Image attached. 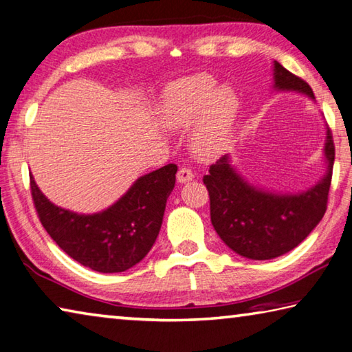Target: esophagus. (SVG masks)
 Wrapping results in <instances>:
<instances>
[{"label":"esophagus","instance_id":"esophagus-1","mask_svg":"<svg viewBox=\"0 0 352 352\" xmlns=\"http://www.w3.org/2000/svg\"><path fill=\"white\" fill-rule=\"evenodd\" d=\"M194 178V172L189 168H180L177 172V180L180 183H186Z\"/></svg>","mask_w":352,"mask_h":352}]
</instances>
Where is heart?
Masks as SVG:
<instances>
[{
    "instance_id": "b5f03b06",
    "label": "heart",
    "mask_w": 352,
    "mask_h": 352,
    "mask_svg": "<svg viewBox=\"0 0 352 352\" xmlns=\"http://www.w3.org/2000/svg\"><path fill=\"white\" fill-rule=\"evenodd\" d=\"M239 110V98L228 85L217 87L210 74H195L177 82L166 94L164 118L175 129H189L199 157L212 158L223 152Z\"/></svg>"
}]
</instances>
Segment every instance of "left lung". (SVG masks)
Returning <instances> with one entry per match:
<instances>
[{
    "mask_svg": "<svg viewBox=\"0 0 352 352\" xmlns=\"http://www.w3.org/2000/svg\"><path fill=\"white\" fill-rule=\"evenodd\" d=\"M275 87L295 90L314 99L306 80L275 62ZM327 172L301 194H272L248 184L223 155L210 166L204 183L210 194L211 222L226 245L243 258L265 261L290 252L311 234L327 208L336 146L327 127L324 144Z\"/></svg>",
    "mask_w": 352,
    "mask_h": 352,
    "instance_id": "left-lung-1",
    "label": "left lung"
}]
</instances>
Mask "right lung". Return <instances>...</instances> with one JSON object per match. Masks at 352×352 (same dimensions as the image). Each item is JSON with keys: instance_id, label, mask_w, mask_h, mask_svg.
<instances>
[{"instance_id": "1", "label": "right lung", "mask_w": 352, "mask_h": 352, "mask_svg": "<svg viewBox=\"0 0 352 352\" xmlns=\"http://www.w3.org/2000/svg\"><path fill=\"white\" fill-rule=\"evenodd\" d=\"M175 174L177 164L163 166L138 178L109 210L91 216L52 205L32 177L31 194L41 225L65 253L91 270L118 273L138 264L157 241Z\"/></svg>"}]
</instances>
